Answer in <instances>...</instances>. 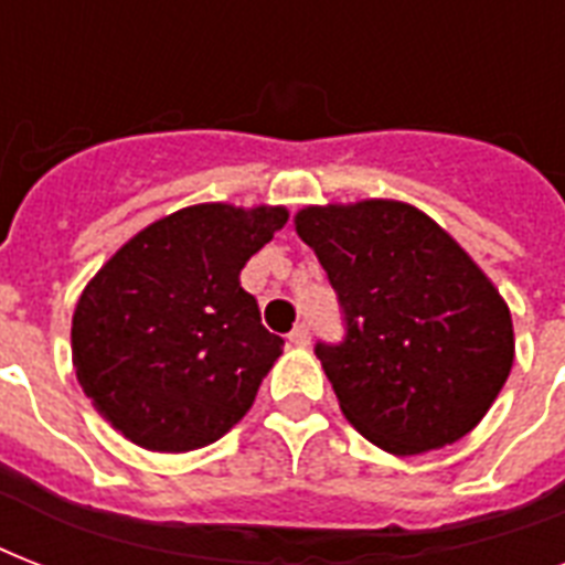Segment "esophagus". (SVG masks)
I'll return each mask as SVG.
<instances>
[{"label":"esophagus","mask_w":565,"mask_h":565,"mask_svg":"<svg viewBox=\"0 0 565 565\" xmlns=\"http://www.w3.org/2000/svg\"><path fill=\"white\" fill-rule=\"evenodd\" d=\"M290 343L292 345H308L310 343V326H308V322H299V326L292 328Z\"/></svg>","instance_id":"1"}]
</instances>
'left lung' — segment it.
Masks as SVG:
<instances>
[{
  "mask_svg": "<svg viewBox=\"0 0 565 565\" xmlns=\"http://www.w3.org/2000/svg\"><path fill=\"white\" fill-rule=\"evenodd\" d=\"M343 308V343H317L340 411L390 455L466 437L513 366L510 310L481 266L419 207L393 199L296 213Z\"/></svg>",
  "mask_w": 565,
  "mask_h": 565,
  "instance_id": "8db88e82",
  "label": "left lung"
}]
</instances>
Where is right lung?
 I'll list each match as a JSON object with an SVG mask.
<instances>
[{"label": "right lung", "mask_w": 565, "mask_h": 565, "mask_svg": "<svg viewBox=\"0 0 565 565\" xmlns=\"http://www.w3.org/2000/svg\"><path fill=\"white\" fill-rule=\"evenodd\" d=\"M287 207L193 204L128 239L84 287L73 366L93 407L135 446L193 451L228 434L281 358L239 269Z\"/></svg>", "instance_id": "obj_1"}]
</instances>
